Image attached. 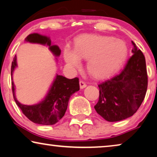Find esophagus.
I'll list each match as a JSON object with an SVG mask.
<instances>
[{
  "label": "esophagus",
  "instance_id": "obj_1",
  "mask_svg": "<svg viewBox=\"0 0 157 157\" xmlns=\"http://www.w3.org/2000/svg\"><path fill=\"white\" fill-rule=\"evenodd\" d=\"M79 85H80L81 89H83V88L86 86V83L83 81H80V82H79Z\"/></svg>",
  "mask_w": 157,
  "mask_h": 157
}]
</instances>
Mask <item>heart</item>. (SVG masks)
Here are the masks:
<instances>
[{
  "mask_svg": "<svg viewBox=\"0 0 157 157\" xmlns=\"http://www.w3.org/2000/svg\"><path fill=\"white\" fill-rule=\"evenodd\" d=\"M128 48L125 42L105 36L84 35L76 40L74 51L66 48L64 59L71 68L80 66V59L87 60L88 72L96 78L111 76L126 59Z\"/></svg>",
  "mask_w": 157,
  "mask_h": 157,
  "instance_id": "heart-1",
  "label": "heart"
}]
</instances>
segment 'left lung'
Segmentation results:
<instances>
[{
	"instance_id": "8db88e82",
	"label": "left lung",
	"mask_w": 157,
	"mask_h": 157,
	"mask_svg": "<svg viewBox=\"0 0 157 157\" xmlns=\"http://www.w3.org/2000/svg\"><path fill=\"white\" fill-rule=\"evenodd\" d=\"M133 55L118 74L99 83V98L94 109L106 121H121L136 112L145 98L148 86L146 60L141 50Z\"/></svg>"
}]
</instances>
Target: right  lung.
<instances>
[{"instance_id":"add662e5","label":"right lung","mask_w":157,"mask_h":157,"mask_svg":"<svg viewBox=\"0 0 157 157\" xmlns=\"http://www.w3.org/2000/svg\"><path fill=\"white\" fill-rule=\"evenodd\" d=\"M25 41L47 44L53 54L59 56L61 50L57 46H51L49 38L38 33L30 34L25 38ZM16 56H15L11 65V76L16 67ZM12 91L15 101L22 111L23 114L33 123L42 125H53L56 124L65 114L68 101L73 94L78 91L79 86L78 78L68 79L63 76L57 75L50 91L44 101L39 104L31 106L21 104L15 96V86L12 80Z\"/></svg>"}]
</instances>
